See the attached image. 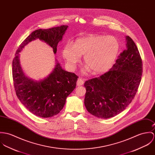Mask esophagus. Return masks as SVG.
<instances>
[{
  "instance_id": "obj_1",
  "label": "esophagus",
  "mask_w": 155,
  "mask_h": 155,
  "mask_svg": "<svg viewBox=\"0 0 155 155\" xmlns=\"http://www.w3.org/2000/svg\"><path fill=\"white\" fill-rule=\"evenodd\" d=\"M83 84H84V79L80 77L77 81V85L78 86H83Z\"/></svg>"
}]
</instances>
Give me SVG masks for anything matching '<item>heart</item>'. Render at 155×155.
Instances as JSON below:
<instances>
[{
  "label": "heart",
  "instance_id": "1",
  "mask_svg": "<svg viewBox=\"0 0 155 155\" xmlns=\"http://www.w3.org/2000/svg\"><path fill=\"white\" fill-rule=\"evenodd\" d=\"M120 50V43L114 36L93 35L76 40L72 45H67L62 55L69 67H74L84 56L87 68L94 74H103L110 69L115 62Z\"/></svg>",
  "mask_w": 155,
  "mask_h": 155
}]
</instances>
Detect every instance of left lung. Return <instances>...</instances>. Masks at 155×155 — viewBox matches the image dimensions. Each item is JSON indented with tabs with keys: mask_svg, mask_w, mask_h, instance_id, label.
<instances>
[{
	"mask_svg": "<svg viewBox=\"0 0 155 155\" xmlns=\"http://www.w3.org/2000/svg\"><path fill=\"white\" fill-rule=\"evenodd\" d=\"M127 49L101 76L86 81L84 104L87 111L101 118L114 117L131 103L143 72L142 60L134 41L126 36Z\"/></svg>",
	"mask_w": 155,
	"mask_h": 155,
	"instance_id": "left-lung-1",
	"label": "left lung"
}]
</instances>
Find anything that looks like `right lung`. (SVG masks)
Listing matches in <instances>:
<instances>
[{
    "label": "right lung",
    "instance_id": "add662e5",
    "mask_svg": "<svg viewBox=\"0 0 155 155\" xmlns=\"http://www.w3.org/2000/svg\"><path fill=\"white\" fill-rule=\"evenodd\" d=\"M68 26L38 29L29 35L20 45L12 61V77L18 98L33 114L41 118L52 117L63 109L67 97L75 89L78 76L62 69L57 62L52 72L37 81L28 78L21 68L19 52L30 41L37 38L52 47L55 54Z\"/></svg>",
    "mask_w": 155,
    "mask_h": 155
}]
</instances>
